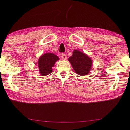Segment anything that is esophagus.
<instances>
[{"instance_id":"obj_1","label":"esophagus","mask_w":130,"mask_h":130,"mask_svg":"<svg viewBox=\"0 0 130 130\" xmlns=\"http://www.w3.org/2000/svg\"><path fill=\"white\" fill-rule=\"evenodd\" d=\"M62 58H63V60H66L67 58V55H66L65 54H64V53H62Z\"/></svg>"}]
</instances>
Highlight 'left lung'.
<instances>
[{
	"mask_svg": "<svg viewBox=\"0 0 130 130\" xmlns=\"http://www.w3.org/2000/svg\"><path fill=\"white\" fill-rule=\"evenodd\" d=\"M75 73L80 75H86L90 72L92 65V60L85 53L78 50L73 51V55L68 58Z\"/></svg>",
	"mask_w": 130,
	"mask_h": 130,
	"instance_id": "obj_1",
	"label": "left lung"
}]
</instances>
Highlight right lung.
<instances>
[{
	"label": "right lung",
	"mask_w": 130,
	"mask_h": 130,
	"mask_svg": "<svg viewBox=\"0 0 130 130\" xmlns=\"http://www.w3.org/2000/svg\"><path fill=\"white\" fill-rule=\"evenodd\" d=\"M59 60L57 56L52 53H47L42 55L38 60L39 73L43 76L49 74L55 62Z\"/></svg>",
	"instance_id": "add662e5"
}]
</instances>
